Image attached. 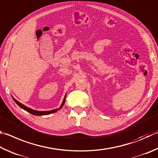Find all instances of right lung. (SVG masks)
<instances>
[{"label": "right lung", "instance_id": "1", "mask_svg": "<svg viewBox=\"0 0 158 158\" xmlns=\"http://www.w3.org/2000/svg\"><path fill=\"white\" fill-rule=\"evenodd\" d=\"M65 97H66V96H65ZM13 100L15 101V103H16V104H17L19 107H21L22 109H23L24 110H26V111H27V112L30 113V114H33V115H36V116L46 115V114H51V113H54V112L58 111V110L62 108V107L63 106H64V103H65V98H64V101H63V102H62V105H61V106L60 107V108H57V109H55V110H50V111H37V110H32V109L29 108V107H26V106H23V104H21V103H19V101H16V99H15V98H13Z\"/></svg>", "mask_w": 158, "mask_h": 158}]
</instances>
